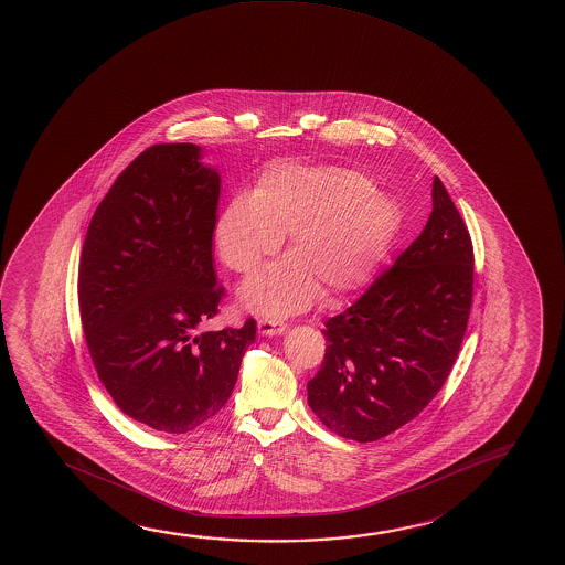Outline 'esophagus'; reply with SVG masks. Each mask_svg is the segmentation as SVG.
<instances>
[{"mask_svg":"<svg viewBox=\"0 0 565 565\" xmlns=\"http://www.w3.org/2000/svg\"><path fill=\"white\" fill-rule=\"evenodd\" d=\"M286 329V322L279 321V319H268V317H264V319L258 321V332H260L262 337H274V334H281V332H284Z\"/></svg>","mask_w":565,"mask_h":565,"instance_id":"esophagus-1","label":"esophagus"}]
</instances>
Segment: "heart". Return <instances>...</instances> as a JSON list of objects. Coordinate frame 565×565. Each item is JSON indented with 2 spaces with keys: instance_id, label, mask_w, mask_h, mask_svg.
I'll return each mask as SVG.
<instances>
[{
  "instance_id": "b5f03b06",
  "label": "heart",
  "mask_w": 565,
  "mask_h": 565,
  "mask_svg": "<svg viewBox=\"0 0 565 565\" xmlns=\"http://www.w3.org/2000/svg\"><path fill=\"white\" fill-rule=\"evenodd\" d=\"M397 201L367 175L337 166H274L264 170L248 200L235 198L218 213L215 243L226 268L252 276L241 291L248 309L264 315L301 311L321 294L337 299L364 286L399 235Z\"/></svg>"
}]
</instances>
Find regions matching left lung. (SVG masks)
Instances as JSON below:
<instances>
[{"instance_id": "8db88e82", "label": "left lung", "mask_w": 565, "mask_h": 565, "mask_svg": "<svg viewBox=\"0 0 565 565\" xmlns=\"http://www.w3.org/2000/svg\"><path fill=\"white\" fill-rule=\"evenodd\" d=\"M473 244L435 178L417 241L347 311L330 317L307 403L334 435L374 443L418 417L448 380L468 329Z\"/></svg>"}]
</instances>
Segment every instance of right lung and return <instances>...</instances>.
<instances>
[{
  "label": "right lung",
  "mask_w": 565,
  "mask_h": 565,
  "mask_svg": "<svg viewBox=\"0 0 565 565\" xmlns=\"http://www.w3.org/2000/svg\"><path fill=\"white\" fill-rule=\"evenodd\" d=\"M190 142L135 158L87 226L78 303L99 382L125 415L185 435L235 390L256 321L200 332L225 287L213 269L221 178Z\"/></svg>",
  "instance_id": "obj_1"
}]
</instances>
